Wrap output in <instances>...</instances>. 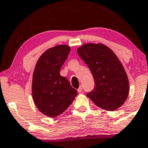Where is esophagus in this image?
Wrapping results in <instances>:
<instances>
[{
	"mask_svg": "<svg viewBox=\"0 0 148 148\" xmlns=\"http://www.w3.org/2000/svg\"><path fill=\"white\" fill-rule=\"evenodd\" d=\"M82 91H83V87L80 86V87H79L78 89H77V92H81Z\"/></svg>",
	"mask_w": 148,
	"mask_h": 148,
	"instance_id": "1",
	"label": "esophagus"
}]
</instances>
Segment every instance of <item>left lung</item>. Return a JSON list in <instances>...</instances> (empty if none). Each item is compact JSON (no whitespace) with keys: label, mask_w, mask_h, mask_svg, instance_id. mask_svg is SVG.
<instances>
[{"label":"left lung","mask_w":148,"mask_h":148,"mask_svg":"<svg viewBox=\"0 0 148 148\" xmlns=\"http://www.w3.org/2000/svg\"><path fill=\"white\" fill-rule=\"evenodd\" d=\"M77 53L95 81V88L87 96L106 110H115L123 106L129 93L128 78L112 50L103 44L87 43L77 49Z\"/></svg>","instance_id":"left-lung-1"}]
</instances>
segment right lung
Listing matches in <instances>:
<instances>
[{"instance_id":"right-lung-1","label":"right lung","mask_w":148,"mask_h":148,"mask_svg":"<svg viewBox=\"0 0 148 148\" xmlns=\"http://www.w3.org/2000/svg\"><path fill=\"white\" fill-rule=\"evenodd\" d=\"M70 51L65 45L49 48L38 59L33 73V101L41 112L51 118L63 113L77 95L69 81L60 75Z\"/></svg>"}]
</instances>
